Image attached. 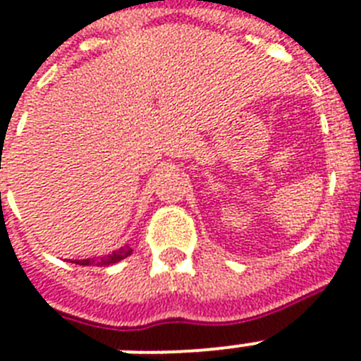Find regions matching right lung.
<instances>
[{
    "mask_svg": "<svg viewBox=\"0 0 361 361\" xmlns=\"http://www.w3.org/2000/svg\"><path fill=\"white\" fill-rule=\"evenodd\" d=\"M131 248L130 247H122L118 250H114L113 254H107L104 257H98V259H79L75 262L78 265H98V267H107V265H113V263H118L120 259H124L131 254Z\"/></svg>",
    "mask_w": 361,
    "mask_h": 361,
    "instance_id": "1",
    "label": "right lung"
}]
</instances>
